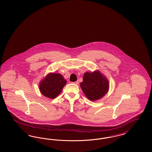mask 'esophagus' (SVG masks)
Returning <instances> with one entry per match:
<instances>
[{"instance_id": "1", "label": "esophagus", "mask_w": 152, "mask_h": 152, "mask_svg": "<svg viewBox=\"0 0 152 152\" xmlns=\"http://www.w3.org/2000/svg\"><path fill=\"white\" fill-rule=\"evenodd\" d=\"M73 84H76V85H78L79 84V82L78 81H76V82H74L73 83Z\"/></svg>"}]
</instances>
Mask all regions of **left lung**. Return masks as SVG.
Returning a JSON list of instances; mask_svg holds the SVG:
<instances>
[{
	"mask_svg": "<svg viewBox=\"0 0 152 152\" xmlns=\"http://www.w3.org/2000/svg\"><path fill=\"white\" fill-rule=\"evenodd\" d=\"M82 91L89 99L94 101L103 97L109 88L108 80L99 71L86 72L80 83Z\"/></svg>",
	"mask_w": 152,
	"mask_h": 152,
	"instance_id": "8db88e82",
	"label": "left lung"
}]
</instances>
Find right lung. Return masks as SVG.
Masks as SVG:
<instances>
[{"mask_svg": "<svg viewBox=\"0 0 152 152\" xmlns=\"http://www.w3.org/2000/svg\"><path fill=\"white\" fill-rule=\"evenodd\" d=\"M67 81L60 73H50L40 82L39 90L46 97L54 99L62 91Z\"/></svg>", "mask_w": 152, "mask_h": 152, "instance_id": "1", "label": "right lung"}]
</instances>
